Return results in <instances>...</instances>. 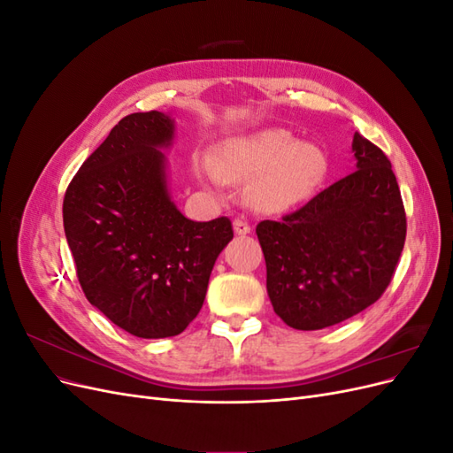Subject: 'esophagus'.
Returning <instances> with one entry per match:
<instances>
[{
  "label": "esophagus",
  "instance_id": "esophagus-1",
  "mask_svg": "<svg viewBox=\"0 0 453 453\" xmlns=\"http://www.w3.org/2000/svg\"><path fill=\"white\" fill-rule=\"evenodd\" d=\"M234 232H236V234H250L251 225L248 223V219H245V217L234 219Z\"/></svg>",
  "mask_w": 453,
  "mask_h": 453
}]
</instances>
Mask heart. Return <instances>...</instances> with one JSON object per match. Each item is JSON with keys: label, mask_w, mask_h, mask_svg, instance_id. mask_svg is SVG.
<instances>
[{"label": "heart", "mask_w": 453, "mask_h": 453, "mask_svg": "<svg viewBox=\"0 0 453 453\" xmlns=\"http://www.w3.org/2000/svg\"><path fill=\"white\" fill-rule=\"evenodd\" d=\"M211 166L226 181H248L258 174L250 202L258 210L278 211L311 193L326 172V157L315 143H293L287 130L268 128L223 143Z\"/></svg>", "instance_id": "heart-1"}]
</instances>
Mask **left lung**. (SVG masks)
<instances>
[{
    "mask_svg": "<svg viewBox=\"0 0 453 453\" xmlns=\"http://www.w3.org/2000/svg\"><path fill=\"white\" fill-rule=\"evenodd\" d=\"M357 170L280 221H260L273 311L298 331L346 321L386 293L406 240L399 183L383 150L353 135Z\"/></svg>",
    "mask_w": 453,
    "mask_h": 453,
    "instance_id": "1",
    "label": "left lung"
}]
</instances>
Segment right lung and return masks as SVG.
Listing matches in <instances>:
<instances>
[{"label":"right lung","instance_id":"obj_1","mask_svg":"<svg viewBox=\"0 0 453 453\" xmlns=\"http://www.w3.org/2000/svg\"><path fill=\"white\" fill-rule=\"evenodd\" d=\"M173 122L158 111L119 120L64 196V230L85 296L138 338L183 333L234 236L228 217L187 219L170 200L158 147Z\"/></svg>","mask_w":453,"mask_h":453}]
</instances>
